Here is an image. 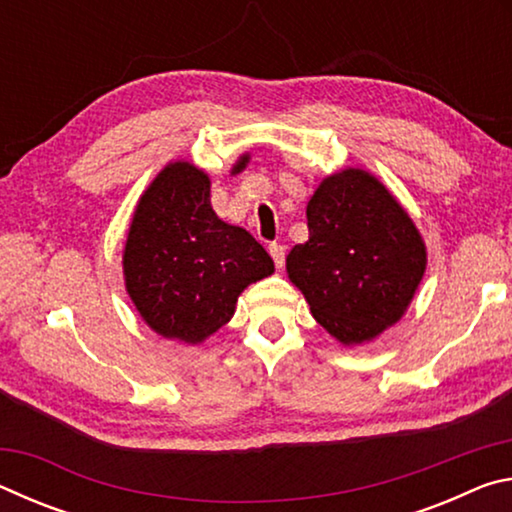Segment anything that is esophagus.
<instances>
[{"mask_svg": "<svg viewBox=\"0 0 512 512\" xmlns=\"http://www.w3.org/2000/svg\"><path fill=\"white\" fill-rule=\"evenodd\" d=\"M268 253H271L277 268L284 266V259H287V248H284L282 244H271V248H268Z\"/></svg>", "mask_w": 512, "mask_h": 512, "instance_id": "obj_1", "label": "esophagus"}]
</instances>
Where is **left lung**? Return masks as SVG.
<instances>
[{"label":"left lung","mask_w":512,"mask_h":512,"mask_svg":"<svg viewBox=\"0 0 512 512\" xmlns=\"http://www.w3.org/2000/svg\"><path fill=\"white\" fill-rule=\"evenodd\" d=\"M309 239L287 271L311 314L345 345L372 341L402 318L427 266L409 214L375 176L345 169L307 205Z\"/></svg>","instance_id":"obj_1"}]
</instances>
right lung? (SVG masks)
I'll return each mask as SVG.
<instances>
[{"label":"right lung","instance_id":"obj_1","mask_svg":"<svg viewBox=\"0 0 512 512\" xmlns=\"http://www.w3.org/2000/svg\"><path fill=\"white\" fill-rule=\"evenodd\" d=\"M246 162L248 155L235 171ZM273 271L250 232L214 214L210 178L194 164H167L137 203L124 250L126 289L164 339L201 343L232 318L239 293Z\"/></svg>","mask_w":512,"mask_h":512}]
</instances>
